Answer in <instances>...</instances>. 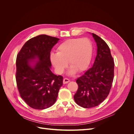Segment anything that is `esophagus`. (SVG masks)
Returning <instances> with one entry per match:
<instances>
[{"label": "esophagus", "instance_id": "1", "mask_svg": "<svg viewBox=\"0 0 134 134\" xmlns=\"http://www.w3.org/2000/svg\"><path fill=\"white\" fill-rule=\"evenodd\" d=\"M69 82H70V80L67 79V78H64L63 79V83L64 84H66V83Z\"/></svg>", "mask_w": 134, "mask_h": 134}]
</instances>
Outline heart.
Returning <instances> with one entry per match:
<instances>
[{"mask_svg":"<svg viewBox=\"0 0 134 134\" xmlns=\"http://www.w3.org/2000/svg\"><path fill=\"white\" fill-rule=\"evenodd\" d=\"M93 47L87 38H71L66 40L57 48V54L50 55V61L58 74H62L69 65L71 66L69 75L76 71L82 72L89 66L92 56Z\"/></svg>","mask_w":134,"mask_h":134,"instance_id":"b5f03b06","label":"heart"}]
</instances>
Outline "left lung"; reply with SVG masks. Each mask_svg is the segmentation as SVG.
<instances>
[{"mask_svg": "<svg viewBox=\"0 0 134 134\" xmlns=\"http://www.w3.org/2000/svg\"><path fill=\"white\" fill-rule=\"evenodd\" d=\"M97 44V56L91 68L76 79L78 85L74 99L83 108H92L107 98L114 77L115 64L110 49L104 40L91 34Z\"/></svg>", "mask_w": 134, "mask_h": 134, "instance_id": "obj_1", "label": "left lung"}]
</instances>
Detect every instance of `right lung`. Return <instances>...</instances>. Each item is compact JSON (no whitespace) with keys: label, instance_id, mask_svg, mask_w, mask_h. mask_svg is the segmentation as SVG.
Segmentation results:
<instances>
[{"label":"right lung","instance_id":"add662e5","mask_svg":"<svg viewBox=\"0 0 134 134\" xmlns=\"http://www.w3.org/2000/svg\"><path fill=\"white\" fill-rule=\"evenodd\" d=\"M59 40L38 35L27 41L17 56L15 78L19 94L34 109L52 106L63 86V76L51 70L50 52Z\"/></svg>","mask_w":134,"mask_h":134}]
</instances>
